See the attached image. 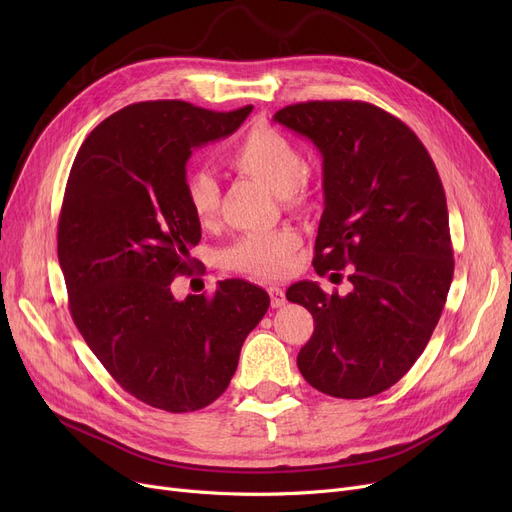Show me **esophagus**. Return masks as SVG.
<instances>
[{
	"label": "esophagus",
	"mask_w": 512,
	"mask_h": 512,
	"mask_svg": "<svg viewBox=\"0 0 512 512\" xmlns=\"http://www.w3.org/2000/svg\"><path fill=\"white\" fill-rule=\"evenodd\" d=\"M267 292H270V301H272L274 309H278V307H282L286 303V294H284V290L280 286H270V288H267Z\"/></svg>",
	"instance_id": "obj_1"
}]
</instances>
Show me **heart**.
I'll return each mask as SVG.
<instances>
[{
	"instance_id": "heart-1",
	"label": "heart",
	"mask_w": 512,
	"mask_h": 512,
	"mask_svg": "<svg viewBox=\"0 0 512 512\" xmlns=\"http://www.w3.org/2000/svg\"><path fill=\"white\" fill-rule=\"evenodd\" d=\"M228 164L280 195L286 203H299L305 197L301 149L286 134L272 126L251 128L228 153ZM184 195L199 222H209L220 205V186L205 170H193L184 176ZM301 236L294 228L251 232L240 236L220 253L226 270L257 278H282L288 274L292 253L299 249Z\"/></svg>"
}]
</instances>
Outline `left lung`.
<instances>
[{"label": "left lung", "instance_id": "left-lung-1", "mask_svg": "<svg viewBox=\"0 0 512 512\" xmlns=\"http://www.w3.org/2000/svg\"><path fill=\"white\" fill-rule=\"evenodd\" d=\"M274 122L324 157L315 272L353 265L344 297L307 280L286 290L315 321L297 365L324 394H380L419 359L448 297L454 259L442 180L417 134L378 105L294 103Z\"/></svg>", "mask_w": 512, "mask_h": 512}]
</instances>
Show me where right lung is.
I'll use <instances>...</instances> for the list:
<instances>
[{
	"label": "right lung",
	"instance_id": "1",
	"mask_svg": "<svg viewBox=\"0 0 512 512\" xmlns=\"http://www.w3.org/2000/svg\"><path fill=\"white\" fill-rule=\"evenodd\" d=\"M251 110L132 103L89 134L68 176L58 259L72 319L112 378L161 411H199L220 398L270 307L245 280L218 282L213 297L172 294L174 278L195 270L188 251L201 240L184 195L186 161L230 137Z\"/></svg>",
	"mask_w": 512,
	"mask_h": 512
}]
</instances>
